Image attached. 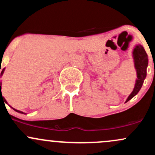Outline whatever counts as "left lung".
Returning a JSON list of instances; mask_svg holds the SVG:
<instances>
[{
  "instance_id": "1",
  "label": "left lung",
  "mask_w": 155,
  "mask_h": 155,
  "mask_svg": "<svg viewBox=\"0 0 155 155\" xmlns=\"http://www.w3.org/2000/svg\"><path fill=\"white\" fill-rule=\"evenodd\" d=\"M132 57L134 68H135L136 72H137V78H136L134 89L126 99V102H128L129 100L134 97L140 90L145 78L146 77V69H147L148 63H149L147 54H146L144 48L140 44H137L134 46L132 51Z\"/></svg>"
}]
</instances>
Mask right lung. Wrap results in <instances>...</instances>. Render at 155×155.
<instances>
[{
	"instance_id": "right-lung-1",
	"label": "right lung",
	"mask_w": 155,
	"mask_h": 155,
	"mask_svg": "<svg viewBox=\"0 0 155 155\" xmlns=\"http://www.w3.org/2000/svg\"><path fill=\"white\" fill-rule=\"evenodd\" d=\"M4 71H5V68H4V69H3L2 71H1V78L2 77V76H3V74H4ZM1 86H2V82H1ZM1 100H3V101H4V103H5V104H8L7 101H6V99H5V98H4V97H3V96H2V93H1ZM8 106H10V107L12 108V109H14L15 111H17V112H18V113H21V114H26V113L23 112V111H21L17 110V109H14V108H13V107H12V106H10V105H9V104H8Z\"/></svg>"
}]
</instances>
